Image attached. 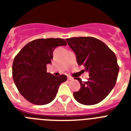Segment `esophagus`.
Segmentation results:
<instances>
[{
    "label": "esophagus",
    "mask_w": 131,
    "mask_h": 131,
    "mask_svg": "<svg viewBox=\"0 0 131 131\" xmlns=\"http://www.w3.org/2000/svg\"><path fill=\"white\" fill-rule=\"evenodd\" d=\"M68 80H73V78L71 77H70V76H68Z\"/></svg>",
    "instance_id": "1"
}]
</instances>
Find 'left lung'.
<instances>
[{
  "label": "left lung",
  "instance_id": "obj_1",
  "mask_svg": "<svg viewBox=\"0 0 131 131\" xmlns=\"http://www.w3.org/2000/svg\"><path fill=\"white\" fill-rule=\"evenodd\" d=\"M66 41L75 54L79 66H84L90 76L85 82L75 78L79 81L81 89L73 92L74 98L88 106L100 102L116 83L119 68L115 54L96 38L79 37L67 39Z\"/></svg>",
  "mask_w": 131,
  "mask_h": 131
}]
</instances>
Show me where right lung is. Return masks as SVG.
<instances>
[{"label":"right lung","instance_id":"add662e5","mask_svg":"<svg viewBox=\"0 0 131 131\" xmlns=\"http://www.w3.org/2000/svg\"><path fill=\"white\" fill-rule=\"evenodd\" d=\"M63 39H39L27 44L15 57L12 77L19 92L27 101L45 105L55 98L60 84L67 80L65 75L56 77L47 72L56 47L66 46Z\"/></svg>","mask_w":131,"mask_h":131}]
</instances>
